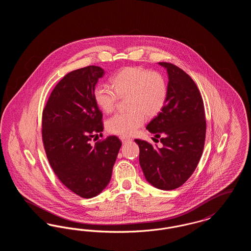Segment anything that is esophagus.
I'll return each mask as SVG.
<instances>
[{
  "label": "esophagus",
  "mask_w": 251,
  "mask_h": 251,
  "mask_svg": "<svg viewBox=\"0 0 251 251\" xmlns=\"http://www.w3.org/2000/svg\"><path fill=\"white\" fill-rule=\"evenodd\" d=\"M120 139L121 140V142L122 143H127V142H129V141H131V138L130 137H127V136H123V135H121L120 136Z\"/></svg>",
  "instance_id": "esophagus-1"
}]
</instances>
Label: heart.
Returning <instances> with one entry per match:
<instances>
[{
  "label": "heart",
  "instance_id": "heart-1",
  "mask_svg": "<svg viewBox=\"0 0 251 251\" xmlns=\"http://www.w3.org/2000/svg\"><path fill=\"white\" fill-rule=\"evenodd\" d=\"M113 86L99 83L94 89V100L103 112H112L119 97L127 98L126 112H119L106 122L108 131L120 135H131L142 125L146 116L153 118L165 106L167 84L165 77L157 72L140 66L121 70L112 78Z\"/></svg>",
  "mask_w": 251,
  "mask_h": 251
}]
</instances>
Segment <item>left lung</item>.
<instances>
[{
	"label": "left lung",
	"instance_id": "left-lung-1",
	"mask_svg": "<svg viewBox=\"0 0 251 251\" xmlns=\"http://www.w3.org/2000/svg\"><path fill=\"white\" fill-rule=\"evenodd\" d=\"M168 73L167 100L147 129L161 138L162 148L135 139L147 180L162 190H173L191 177L202 155L206 120L202 97L191 77L179 67L159 62Z\"/></svg>",
	"mask_w": 251,
	"mask_h": 251
}]
</instances>
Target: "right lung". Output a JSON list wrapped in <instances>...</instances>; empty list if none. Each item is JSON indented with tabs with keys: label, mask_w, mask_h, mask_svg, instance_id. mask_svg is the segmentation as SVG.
I'll use <instances>...</instances> for the list:
<instances>
[{
	"label": "right lung",
	"mask_w": 251,
	"mask_h": 251,
	"mask_svg": "<svg viewBox=\"0 0 251 251\" xmlns=\"http://www.w3.org/2000/svg\"><path fill=\"white\" fill-rule=\"evenodd\" d=\"M104 71L88 66L68 73L55 85L42 112V141L60 181L90 199L107 186L121 142L110 135L91 145L103 131L94 89Z\"/></svg>",
	"instance_id": "obj_1"
}]
</instances>
